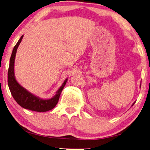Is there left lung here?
<instances>
[{
  "label": "left lung",
  "instance_id": "8db88e82",
  "mask_svg": "<svg viewBox=\"0 0 150 150\" xmlns=\"http://www.w3.org/2000/svg\"><path fill=\"white\" fill-rule=\"evenodd\" d=\"M134 104H135V102H134V104H133V105H134Z\"/></svg>",
  "mask_w": 150,
  "mask_h": 150
}]
</instances>
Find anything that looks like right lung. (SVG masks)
Instances as JSON below:
<instances>
[{"mask_svg": "<svg viewBox=\"0 0 150 150\" xmlns=\"http://www.w3.org/2000/svg\"><path fill=\"white\" fill-rule=\"evenodd\" d=\"M23 38V35L19 39L16 45L14 46L11 59H10L9 68L8 70V85L10 91H11V94L14 99L16 100V102L24 108L30 110L32 111L40 112L49 111V110L53 109L57 104L61 92H62L63 88H64L68 79L64 80L61 87L56 92V94L54 96L48 100H43L42 98L36 96L31 94L30 92L27 91L25 88L21 86L17 82L15 76H14V66L17 48H18Z\"/></svg>", "mask_w": 150, "mask_h": 150, "instance_id": "1", "label": "right lung"}]
</instances>
